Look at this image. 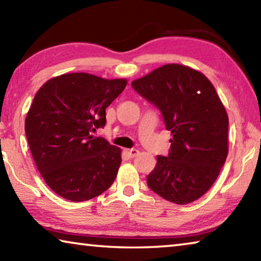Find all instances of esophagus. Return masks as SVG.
I'll return each mask as SVG.
<instances>
[{"label": "esophagus", "mask_w": 261, "mask_h": 261, "mask_svg": "<svg viewBox=\"0 0 261 261\" xmlns=\"http://www.w3.org/2000/svg\"><path fill=\"white\" fill-rule=\"evenodd\" d=\"M125 153L129 158H136L139 154V151H138V149H136V148H126Z\"/></svg>", "instance_id": "esophagus-1"}]
</instances>
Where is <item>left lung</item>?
I'll return each instance as SVG.
<instances>
[{
    "label": "left lung",
    "instance_id": "1",
    "mask_svg": "<svg viewBox=\"0 0 261 261\" xmlns=\"http://www.w3.org/2000/svg\"><path fill=\"white\" fill-rule=\"evenodd\" d=\"M131 86L161 110L173 136L169 154L158 155L147 176L148 188L178 205L199 199L228 155V115L213 84L187 65L166 64Z\"/></svg>",
    "mask_w": 261,
    "mask_h": 261
}]
</instances>
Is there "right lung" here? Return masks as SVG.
Instances as JSON below:
<instances>
[{"label": "right lung", "mask_w": 261, "mask_h": 261, "mask_svg": "<svg viewBox=\"0 0 261 261\" xmlns=\"http://www.w3.org/2000/svg\"><path fill=\"white\" fill-rule=\"evenodd\" d=\"M126 84L124 78L64 73L35 94L26 115V138L45 182L64 199L90 200L115 180L122 149L91 132L105 126L106 108Z\"/></svg>", "instance_id": "add662e5"}]
</instances>
